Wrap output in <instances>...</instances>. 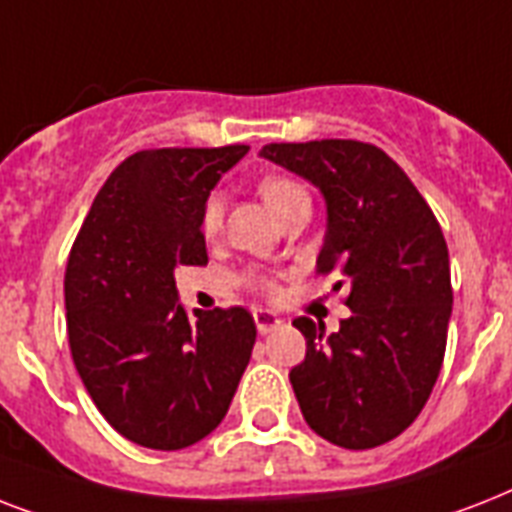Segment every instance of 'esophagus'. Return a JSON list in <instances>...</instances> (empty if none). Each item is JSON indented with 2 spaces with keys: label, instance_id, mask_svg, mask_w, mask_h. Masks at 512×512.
<instances>
[{
  "label": "esophagus",
  "instance_id": "esophagus-1",
  "mask_svg": "<svg viewBox=\"0 0 512 512\" xmlns=\"http://www.w3.org/2000/svg\"><path fill=\"white\" fill-rule=\"evenodd\" d=\"M255 324L260 335H268V332H273V329H279L284 321H281L273 311H255Z\"/></svg>",
  "mask_w": 512,
  "mask_h": 512
}]
</instances>
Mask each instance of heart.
<instances>
[{
    "mask_svg": "<svg viewBox=\"0 0 512 512\" xmlns=\"http://www.w3.org/2000/svg\"><path fill=\"white\" fill-rule=\"evenodd\" d=\"M257 191L265 199V204L276 212L279 217H284L292 209L308 204L311 207V193L305 188L297 177L281 175V172H271V175H263L257 180ZM225 220V196L220 191H212L204 199L199 209V231L207 236V239H215L217 233L223 231ZM257 284L265 289V292H276V284L268 279H257Z\"/></svg>",
    "mask_w": 512,
    "mask_h": 512,
    "instance_id": "heart-1",
    "label": "heart"
}]
</instances>
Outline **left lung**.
<instances>
[{"instance_id":"8db88e82","label":"left lung","mask_w":512,"mask_h":512,"mask_svg":"<svg viewBox=\"0 0 512 512\" xmlns=\"http://www.w3.org/2000/svg\"><path fill=\"white\" fill-rule=\"evenodd\" d=\"M260 156L319 185L321 276L348 284L340 332L295 319L305 361L289 372L305 422L329 444L374 449L401 436L436 385L452 316L449 249L433 209L382 148L361 140L268 143Z\"/></svg>"}]
</instances>
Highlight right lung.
<instances>
[{
    "label": "right lung",
    "mask_w": 512,
    "mask_h": 512,
    "mask_svg": "<svg viewBox=\"0 0 512 512\" xmlns=\"http://www.w3.org/2000/svg\"><path fill=\"white\" fill-rule=\"evenodd\" d=\"M249 146L148 148L100 188L66 265L71 358L108 425L175 452L223 422L257 329L244 308L177 303L175 271L207 265L199 209Z\"/></svg>",
    "instance_id": "add662e5"
}]
</instances>
